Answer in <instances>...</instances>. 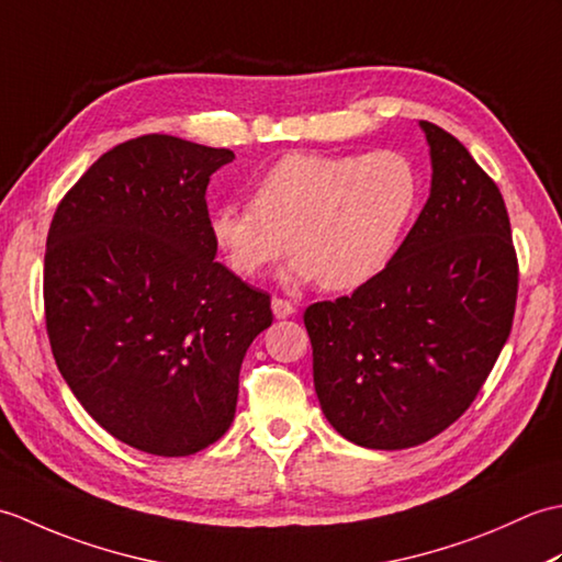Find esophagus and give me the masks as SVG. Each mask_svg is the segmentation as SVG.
Returning a JSON list of instances; mask_svg holds the SVG:
<instances>
[{
  "mask_svg": "<svg viewBox=\"0 0 562 562\" xmlns=\"http://www.w3.org/2000/svg\"><path fill=\"white\" fill-rule=\"evenodd\" d=\"M294 312H296V308L292 306V302L278 300V296H274V300H272V314H274V318H290V316H294Z\"/></svg>",
  "mask_w": 562,
  "mask_h": 562,
  "instance_id": "esophagus-1",
  "label": "esophagus"
}]
</instances>
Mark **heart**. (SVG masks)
Here are the masks:
<instances>
[{
	"label": "heart",
	"mask_w": 562,
	"mask_h": 562,
	"mask_svg": "<svg viewBox=\"0 0 562 562\" xmlns=\"http://www.w3.org/2000/svg\"><path fill=\"white\" fill-rule=\"evenodd\" d=\"M420 198V171L401 151L290 154L254 186L248 205L214 210L210 232L241 278L294 250L284 280L348 292L389 268Z\"/></svg>",
	"instance_id": "b5f03b06"
}]
</instances>
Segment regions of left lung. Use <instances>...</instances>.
<instances>
[{"label": "left lung", "mask_w": 562, "mask_h": 562, "mask_svg": "<svg viewBox=\"0 0 562 562\" xmlns=\"http://www.w3.org/2000/svg\"><path fill=\"white\" fill-rule=\"evenodd\" d=\"M429 198L389 268L304 312L321 411L367 449H408L457 423L512 330L517 254L499 188L461 142L420 121Z\"/></svg>", "instance_id": "8db88e82"}]
</instances>
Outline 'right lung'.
Returning a JSON list of instances; mask_svg holds the SVG:
<instances>
[{"mask_svg": "<svg viewBox=\"0 0 562 562\" xmlns=\"http://www.w3.org/2000/svg\"><path fill=\"white\" fill-rule=\"evenodd\" d=\"M234 151L145 135L105 151L47 232L45 326L59 374L93 420L154 457L229 429L270 296L214 260L205 190Z\"/></svg>", "mask_w": 562, "mask_h": 562, "instance_id": "add662e5", "label": "right lung"}]
</instances>
